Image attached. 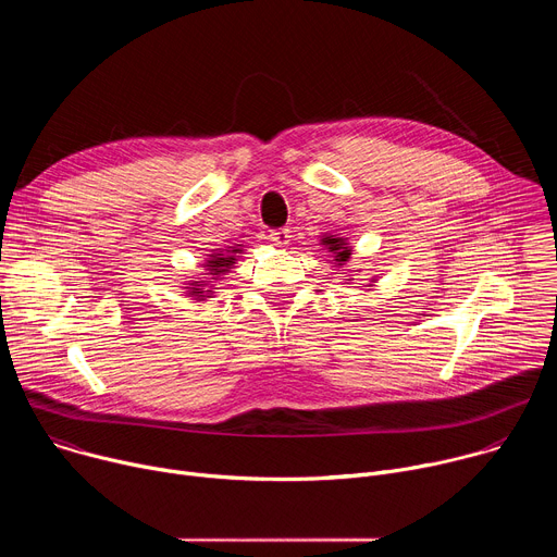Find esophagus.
<instances>
[{"label": "esophagus", "mask_w": 557, "mask_h": 557, "mask_svg": "<svg viewBox=\"0 0 557 557\" xmlns=\"http://www.w3.org/2000/svg\"><path fill=\"white\" fill-rule=\"evenodd\" d=\"M288 228H273L271 233H269V240L273 243V245H277V247H286L288 245Z\"/></svg>", "instance_id": "obj_1"}]
</instances>
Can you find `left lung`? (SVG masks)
<instances>
[{"mask_svg":"<svg viewBox=\"0 0 557 557\" xmlns=\"http://www.w3.org/2000/svg\"><path fill=\"white\" fill-rule=\"evenodd\" d=\"M322 245L333 253V258H335V264H337V267H344V264L350 260V256H352V249L348 247L346 237L326 235V237H322ZM372 282H374V280H372Z\"/></svg>","mask_w":557,"mask_h":557,"instance_id":"8db88e82","label":"left lung"}]
</instances>
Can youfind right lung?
I'll return each instance as SVG.
<instances>
[{"instance_id": "add662e5", "label": "right lung", "mask_w": 557, "mask_h": 557, "mask_svg": "<svg viewBox=\"0 0 557 557\" xmlns=\"http://www.w3.org/2000/svg\"><path fill=\"white\" fill-rule=\"evenodd\" d=\"M237 253H243V245L226 247V249H222V251H213V253L209 256V260L205 262V267H207L211 280H218L220 275L228 273V269L235 264ZM205 284H207L205 280H200V282H189V286H185V288H189L187 293H189L191 297L205 299V297H211V293H213V290H205V288H207Z\"/></svg>"}]
</instances>
